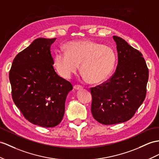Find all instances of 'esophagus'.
I'll use <instances>...</instances> for the list:
<instances>
[{
    "label": "esophagus",
    "mask_w": 159,
    "mask_h": 159,
    "mask_svg": "<svg viewBox=\"0 0 159 159\" xmlns=\"http://www.w3.org/2000/svg\"><path fill=\"white\" fill-rule=\"evenodd\" d=\"M73 88H74L75 90H81V89H82V86H80V85H75V86H73Z\"/></svg>",
    "instance_id": "esophagus-1"
}]
</instances>
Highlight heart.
<instances>
[{
    "mask_svg": "<svg viewBox=\"0 0 159 159\" xmlns=\"http://www.w3.org/2000/svg\"><path fill=\"white\" fill-rule=\"evenodd\" d=\"M66 52L57 51L54 63L57 72L70 78L80 64V72L89 84H97L109 77L117 56L113 48L94 41H73L66 45Z\"/></svg>",
    "mask_w": 159,
    "mask_h": 159,
    "instance_id": "heart-1",
    "label": "heart"
}]
</instances>
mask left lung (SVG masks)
I'll return each instance as SVG.
<instances>
[{"instance_id":"8db88e82","label":"left lung","mask_w":159,"mask_h":159,"mask_svg":"<svg viewBox=\"0 0 159 159\" xmlns=\"http://www.w3.org/2000/svg\"><path fill=\"white\" fill-rule=\"evenodd\" d=\"M117 44L118 64L102 84L90 88L93 117L103 125L125 122L133 117L146 98L148 69L142 54L121 38Z\"/></svg>"}]
</instances>
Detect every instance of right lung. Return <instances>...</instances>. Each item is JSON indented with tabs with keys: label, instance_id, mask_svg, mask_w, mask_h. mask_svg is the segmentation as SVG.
<instances>
[{
	"label": "right lung",
	"instance_id": "add662e5",
	"mask_svg": "<svg viewBox=\"0 0 159 159\" xmlns=\"http://www.w3.org/2000/svg\"><path fill=\"white\" fill-rule=\"evenodd\" d=\"M56 38H38L19 52L9 71L11 95L15 105L30 123L44 127L59 125L65 103L73 89L57 74L50 46Z\"/></svg>",
	"mask_w": 159,
	"mask_h": 159
}]
</instances>
